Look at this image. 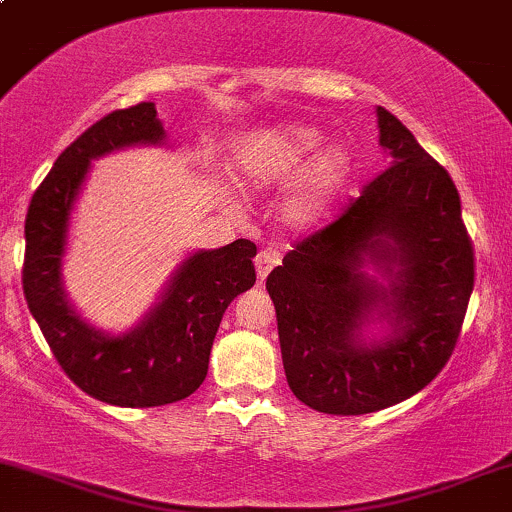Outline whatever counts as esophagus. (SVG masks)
<instances>
[{
	"mask_svg": "<svg viewBox=\"0 0 512 512\" xmlns=\"http://www.w3.org/2000/svg\"><path fill=\"white\" fill-rule=\"evenodd\" d=\"M274 264H279V255L272 250H260L255 257V269H257V276H260V281L267 279V274L272 272Z\"/></svg>",
	"mask_w": 512,
	"mask_h": 512,
	"instance_id": "obj_1",
	"label": "esophagus"
}]
</instances>
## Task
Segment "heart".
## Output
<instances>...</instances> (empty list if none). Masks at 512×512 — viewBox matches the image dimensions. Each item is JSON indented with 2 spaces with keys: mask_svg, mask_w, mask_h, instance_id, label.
Listing matches in <instances>:
<instances>
[{
  "mask_svg": "<svg viewBox=\"0 0 512 512\" xmlns=\"http://www.w3.org/2000/svg\"><path fill=\"white\" fill-rule=\"evenodd\" d=\"M322 144L313 127L284 125L250 139L240 151L236 170L248 190H272L286 185ZM305 166V165H304ZM306 167V166H305ZM349 178V156L342 146L320 151L293 185L286 214L293 221H313L322 214Z\"/></svg>",
  "mask_w": 512,
  "mask_h": 512,
  "instance_id": "1",
  "label": "heart"
}]
</instances>
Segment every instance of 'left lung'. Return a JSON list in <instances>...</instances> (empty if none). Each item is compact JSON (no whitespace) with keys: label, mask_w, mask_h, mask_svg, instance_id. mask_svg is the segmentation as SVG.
<instances>
[{"label":"left lung","mask_w":512,"mask_h":512,"mask_svg":"<svg viewBox=\"0 0 512 512\" xmlns=\"http://www.w3.org/2000/svg\"><path fill=\"white\" fill-rule=\"evenodd\" d=\"M378 125L392 166L267 276L291 392L325 414H370L424 390L455 351L474 289L450 173L385 108ZM366 254L403 267L390 299L357 272ZM375 300L393 305L398 337L361 347L357 327Z\"/></svg>","instance_id":"obj_1"}]
</instances>
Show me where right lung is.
<instances>
[{
    "label": "right lung",
    "instance_id": "add662e5",
    "mask_svg": "<svg viewBox=\"0 0 512 512\" xmlns=\"http://www.w3.org/2000/svg\"><path fill=\"white\" fill-rule=\"evenodd\" d=\"M161 139L154 103L113 110L62 151L26 214L21 279L28 310L67 378L86 395L117 407H161L190 397L207 378L223 313L255 284L257 248L240 238L192 255L149 320L125 337H103L64 301L60 267L67 221L91 158Z\"/></svg>",
    "mask_w": 512,
    "mask_h": 512
}]
</instances>
